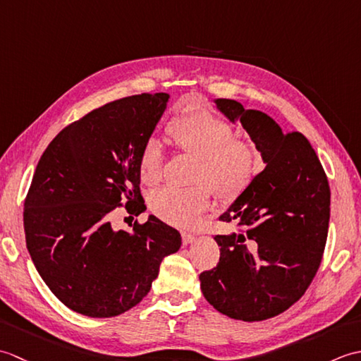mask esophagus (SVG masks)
Listing matches in <instances>:
<instances>
[{"mask_svg":"<svg viewBox=\"0 0 361 361\" xmlns=\"http://www.w3.org/2000/svg\"><path fill=\"white\" fill-rule=\"evenodd\" d=\"M181 240L185 245L192 243L195 240V235L192 233H188V231H181Z\"/></svg>","mask_w":361,"mask_h":361,"instance_id":"obj_1","label":"esophagus"}]
</instances>
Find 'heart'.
Here are the masks:
<instances>
[{"label":"heart","mask_w":361,"mask_h":361,"mask_svg":"<svg viewBox=\"0 0 361 361\" xmlns=\"http://www.w3.org/2000/svg\"><path fill=\"white\" fill-rule=\"evenodd\" d=\"M167 132L176 147L198 158L194 181L204 183L224 200L240 195L248 188L257 169V153L250 141L234 137L228 121L206 109H190L169 122ZM161 173L163 149L152 137L141 150L140 175L152 186L159 181ZM207 188L166 186L152 197L150 208L167 224L190 225L209 208Z\"/></svg>","instance_id":"obj_1"}]
</instances>
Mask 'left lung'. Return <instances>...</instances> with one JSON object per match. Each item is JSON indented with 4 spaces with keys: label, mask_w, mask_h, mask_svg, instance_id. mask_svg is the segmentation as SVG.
<instances>
[{
    "label": "left lung",
    "mask_w": 361,
    "mask_h": 361,
    "mask_svg": "<svg viewBox=\"0 0 361 361\" xmlns=\"http://www.w3.org/2000/svg\"><path fill=\"white\" fill-rule=\"evenodd\" d=\"M229 121H240L265 169L219 220L237 231L214 239L217 267L200 274L214 309L242 321H264L291 307L319 268L331 217V188L302 133H283L276 122L240 102L217 99Z\"/></svg>",
    "instance_id": "1"
}]
</instances>
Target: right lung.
<instances>
[{
  "instance_id": "obj_1",
  "label": "right lung",
  "mask_w": 361,
  "mask_h": 361,
  "mask_svg": "<svg viewBox=\"0 0 361 361\" xmlns=\"http://www.w3.org/2000/svg\"><path fill=\"white\" fill-rule=\"evenodd\" d=\"M169 94H136L73 122L38 161L23 211L26 247L38 274L68 309L118 317L149 293L181 235L155 216L132 231L111 226L122 208L140 216V157Z\"/></svg>"
}]
</instances>
